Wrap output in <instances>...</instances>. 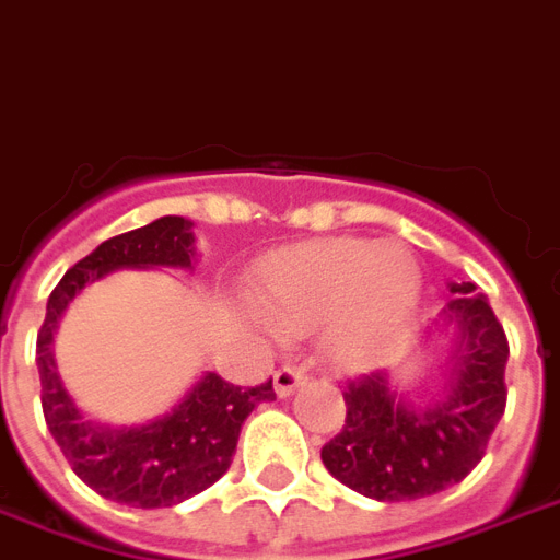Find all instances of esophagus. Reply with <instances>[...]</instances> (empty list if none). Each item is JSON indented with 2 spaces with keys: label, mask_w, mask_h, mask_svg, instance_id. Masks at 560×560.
<instances>
[{
  "label": "esophagus",
  "mask_w": 560,
  "mask_h": 560,
  "mask_svg": "<svg viewBox=\"0 0 560 560\" xmlns=\"http://www.w3.org/2000/svg\"><path fill=\"white\" fill-rule=\"evenodd\" d=\"M304 380H307V374H304V368L299 365H281L279 371L272 374V385H276V394H279V397H290Z\"/></svg>",
  "instance_id": "obj_1"
}]
</instances>
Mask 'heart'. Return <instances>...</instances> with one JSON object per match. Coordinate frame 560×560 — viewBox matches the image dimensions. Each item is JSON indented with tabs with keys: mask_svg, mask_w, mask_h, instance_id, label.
<instances>
[{
	"mask_svg": "<svg viewBox=\"0 0 560 560\" xmlns=\"http://www.w3.org/2000/svg\"><path fill=\"white\" fill-rule=\"evenodd\" d=\"M256 304L288 334L322 322L339 359H362L411 319L420 265L397 241L327 238L281 249L256 276Z\"/></svg>",
	"mask_w": 560,
	"mask_h": 560,
	"instance_id": "heart-1",
	"label": "heart"
}]
</instances>
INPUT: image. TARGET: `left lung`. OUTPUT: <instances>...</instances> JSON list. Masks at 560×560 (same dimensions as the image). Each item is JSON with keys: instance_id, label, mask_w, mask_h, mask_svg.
<instances>
[{"instance_id": "left-lung-1", "label": "left lung", "mask_w": 560, "mask_h": 560, "mask_svg": "<svg viewBox=\"0 0 560 560\" xmlns=\"http://www.w3.org/2000/svg\"><path fill=\"white\" fill-rule=\"evenodd\" d=\"M452 293L445 319L457 327V351L443 397L408 406L380 371L345 385V425L322 445V463L353 492L417 501L460 483L483 460L506 411L509 339L471 281L452 284Z\"/></svg>"}]
</instances>
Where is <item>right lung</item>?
Wrapping results in <instances>:
<instances>
[{
    "mask_svg": "<svg viewBox=\"0 0 560 560\" xmlns=\"http://www.w3.org/2000/svg\"><path fill=\"white\" fill-rule=\"evenodd\" d=\"M189 221L158 218L131 233L103 241L80 258L48 295L45 322L36 334V365L43 385V413L59 452L74 475L94 492L135 509H161L192 498L230 469L241 425L258 402L276 399L272 380L253 388L226 383L218 374L201 376L170 413L140 429H103L83 420L54 365V330L89 281L122 267H192Z\"/></svg>",
    "mask_w": 560,
    "mask_h": 560,
    "instance_id": "obj_1",
    "label": "right lung"
}]
</instances>
